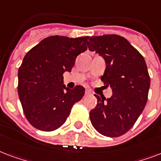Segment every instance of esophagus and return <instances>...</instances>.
<instances>
[{
	"label": "esophagus",
	"mask_w": 161,
	"mask_h": 161,
	"mask_svg": "<svg viewBox=\"0 0 161 161\" xmlns=\"http://www.w3.org/2000/svg\"><path fill=\"white\" fill-rule=\"evenodd\" d=\"M85 95H86V96H90V95H92V92H91L90 90H86Z\"/></svg>",
	"instance_id": "obj_1"
}]
</instances>
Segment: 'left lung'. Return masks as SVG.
<instances>
[{
  "instance_id": "8db88e82",
  "label": "left lung",
  "mask_w": 161,
  "mask_h": 161,
  "mask_svg": "<svg viewBox=\"0 0 161 161\" xmlns=\"http://www.w3.org/2000/svg\"><path fill=\"white\" fill-rule=\"evenodd\" d=\"M87 46L103 56L107 64L101 80L113 89V96L99 97L90 112L95 129L107 137L126 134L136 123L148 100L150 78L144 57L128 41L116 34L93 36Z\"/></svg>"
}]
</instances>
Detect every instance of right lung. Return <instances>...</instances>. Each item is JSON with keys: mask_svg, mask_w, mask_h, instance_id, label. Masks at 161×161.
Returning <instances> with one entry per match:
<instances>
[{"mask_svg": "<svg viewBox=\"0 0 161 161\" xmlns=\"http://www.w3.org/2000/svg\"><path fill=\"white\" fill-rule=\"evenodd\" d=\"M88 38L51 36L25 55L18 69L17 92L25 117L37 129L50 132L61 127L83 97L84 87L66 88L63 74L71 71L77 56L86 50Z\"/></svg>", "mask_w": 161, "mask_h": 161, "instance_id": "add662e5", "label": "right lung"}]
</instances>
